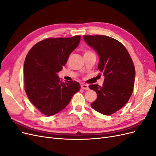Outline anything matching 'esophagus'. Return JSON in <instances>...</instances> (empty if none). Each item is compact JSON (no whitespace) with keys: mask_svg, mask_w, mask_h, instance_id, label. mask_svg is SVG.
I'll list each match as a JSON object with an SVG mask.
<instances>
[{"mask_svg":"<svg viewBox=\"0 0 156 156\" xmlns=\"http://www.w3.org/2000/svg\"><path fill=\"white\" fill-rule=\"evenodd\" d=\"M81 88L84 89V90H88L89 89L88 86L87 85V84H82V85H81Z\"/></svg>","mask_w":156,"mask_h":156,"instance_id":"1","label":"esophagus"}]
</instances>
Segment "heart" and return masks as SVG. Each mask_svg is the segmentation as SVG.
I'll use <instances>...</instances> for the list:
<instances>
[{
    "mask_svg": "<svg viewBox=\"0 0 156 156\" xmlns=\"http://www.w3.org/2000/svg\"><path fill=\"white\" fill-rule=\"evenodd\" d=\"M88 52H91V51H87L85 52V53H88Z\"/></svg>",
    "mask_w": 156,
    "mask_h": 156,
    "instance_id": "b5f03b06",
    "label": "heart"
}]
</instances>
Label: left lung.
<instances>
[{
	"label": "left lung",
	"instance_id": "left-lung-1",
	"mask_svg": "<svg viewBox=\"0 0 156 156\" xmlns=\"http://www.w3.org/2000/svg\"><path fill=\"white\" fill-rule=\"evenodd\" d=\"M100 57L98 69L104 75L102 87L90 84L97 99L91 103L96 111L110 115L123 107L133 90L135 69L131 56L119 41L104 35L83 36ZM101 75V73H100Z\"/></svg>",
	"mask_w": 156,
	"mask_h": 156
}]
</instances>
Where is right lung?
<instances>
[{"instance_id": "1", "label": "right lung", "mask_w": 156, "mask_h": 156, "mask_svg": "<svg viewBox=\"0 0 156 156\" xmlns=\"http://www.w3.org/2000/svg\"><path fill=\"white\" fill-rule=\"evenodd\" d=\"M80 40L79 35L49 37L37 42L27 55L23 68L25 90L42 114L52 116L62 111L81 88L78 82H62L57 75Z\"/></svg>"}]
</instances>
